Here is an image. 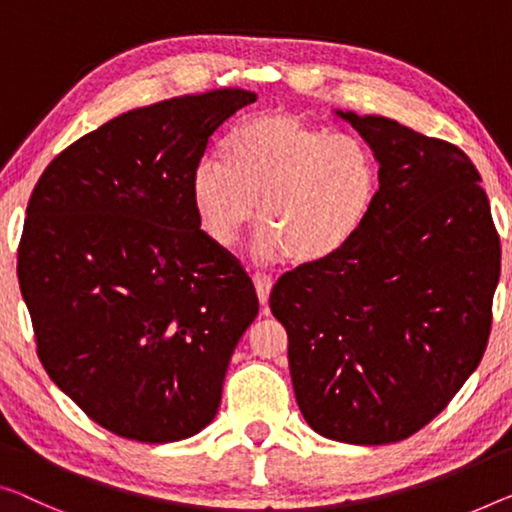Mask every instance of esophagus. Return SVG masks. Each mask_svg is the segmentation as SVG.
<instances>
[{"instance_id":"obj_1","label":"esophagus","mask_w":512,"mask_h":512,"mask_svg":"<svg viewBox=\"0 0 512 512\" xmlns=\"http://www.w3.org/2000/svg\"><path fill=\"white\" fill-rule=\"evenodd\" d=\"M253 282H255V289H257V299H259V303H262V308L266 310V303H269V294H271L273 280H271V276H266V273H255Z\"/></svg>"}]
</instances>
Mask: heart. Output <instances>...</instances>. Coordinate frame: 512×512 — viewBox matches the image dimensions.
<instances>
[{
  "label": "heart",
  "instance_id": "heart-1",
  "mask_svg": "<svg viewBox=\"0 0 512 512\" xmlns=\"http://www.w3.org/2000/svg\"><path fill=\"white\" fill-rule=\"evenodd\" d=\"M202 230L230 248L255 218L259 262L289 255L317 262L345 248L368 220L379 190L377 158L354 135L262 112L236 126L223 163L197 160L188 179Z\"/></svg>",
  "mask_w": 512,
  "mask_h": 512
}]
</instances>
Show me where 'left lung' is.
<instances>
[{"mask_svg": "<svg viewBox=\"0 0 512 512\" xmlns=\"http://www.w3.org/2000/svg\"><path fill=\"white\" fill-rule=\"evenodd\" d=\"M335 117L377 158L375 207L345 248L285 273L269 303L305 423L381 446L430 423L478 368L501 246L464 151L377 114Z\"/></svg>", "mask_w": 512, "mask_h": 512, "instance_id": "8db88e82", "label": "left lung"}]
</instances>
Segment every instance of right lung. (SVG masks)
I'll list each match as a JSON object with an SVG mask.
<instances>
[{"mask_svg": "<svg viewBox=\"0 0 512 512\" xmlns=\"http://www.w3.org/2000/svg\"><path fill=\"white\" fill-rule=\"evenodd\" d=\"M246 89L119 114L45 167L18 280L50 379L105 430L170 444L218 414L253 280L200 230L188 179Z\"/></svg>", "mask_w": 512, "mask_h": 512, "instance_id": "add662e5", "label": "right lung"}]
</instances>
